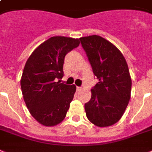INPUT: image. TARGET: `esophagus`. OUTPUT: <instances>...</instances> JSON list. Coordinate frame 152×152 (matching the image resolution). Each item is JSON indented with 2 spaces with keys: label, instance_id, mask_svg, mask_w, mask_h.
I'll list each match as a JSON object with an SVG mask.
<instances>
[{
  "label": "esophagus",
  "instance_id": "esophagus-1",
  "mask_svg": "<svg viewBox=\"0 0 152 152\" xmlns=\"http://www.w3.org/2000/svg\"><path fill=\"white\" fill-rule=\"evenodd\" d=\"M82 90V87H76V91H80Z\"/></svg>",
  "mask_w": 152,
  "mask_h": 152
}]
</instances>
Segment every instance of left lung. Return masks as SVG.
<instances>
[{"label":"left lung","mask_w":152,"mask_h":152,"mask_svg":"<svg viewBox=\"0 0 152 152\" xmlns=\"http://www.w3.org/2000/svg\"><path fill=\"white\" fill-rule=\"evenodd\" d=\"M80 40L98 80L84 105L86 115L94 125L110 126L123 116L130 99L132 80L127 63L120 50L100 36Z\"/></svg>","instance_id":"obj_1"}]
</instances>
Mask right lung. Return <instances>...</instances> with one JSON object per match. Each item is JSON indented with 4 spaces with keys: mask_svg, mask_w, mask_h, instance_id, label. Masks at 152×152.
<instances>
[{
    "mask_svg": "<svg viewBox=\"0 0 152 152\" xmlns=\"http://www.w3.org/2000/svg\"><path fill=\"white\" fill-rule=\"evenodd\" d=\"M80 45L79 39L52 37L33 50L21 78L23 99L32 116L45 126L65 119L76 92L75 85L60 83L68 52Z\"/></svg>",
    "mask_w": 152,
    "mask_h": 152,
    "instance_id": "1",
    "label": "right lung"
}]
</instances>
